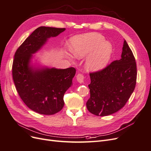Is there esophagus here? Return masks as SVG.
I'll use <instances>...</instances> for the list:
<instances>
[{
    "mask_svg": "<svg viewBox=\"0 0 151 151\" xmlns=\"http://www.w3.org/2000/svg\"><path fill=\"white\" fill-rule=\"evenodd\" d=\"M76 79L79 83H82L84 82V76L83 74H78L76 76Z\"/></svg>",
    "mask_w": 151,
    "mask_h": 151,
    "instance_id": "34e87169",
    "label": "esophagus"
}]
</instances>
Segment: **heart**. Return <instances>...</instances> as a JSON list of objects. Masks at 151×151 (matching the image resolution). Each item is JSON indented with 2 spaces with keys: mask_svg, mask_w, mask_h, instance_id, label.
I'll use <instances>...</instances> for the list:
<instances>
[{
  "mask_svg": "<svg viewBox=\"0 0 151 151\" xmlns=\"http://www.w3.org/2000/svg\"><path fill=\"white\" fill-rule=\"evenodd\" d=\"M72 52L77 58L88 55L86 67L88 70L96 71L107 64L111 57V45L105 42L103 36L90 33L74 36L71 40Z\"/></svg>",
  "mask_w": 151,
  "mask_h": 151,
  "instance_id": "heart-1",
  "label": "heart"
}]
</instances>
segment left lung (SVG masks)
<instances>
[{"label": "left lung", "mask_w": 151, "mask_h": 151, "mask_svg": "<svg viewBox=\"0 0 151 151\" xmlns=\"http://www.w3.org/2000/svg\"><path fill=\"white\" fill-rule=\"evenodd\" d=\"M121 59L103 69L90 72V98L86 103L89 112L107 116L120 110L134 92L137 81L135 59L129 45L123 42Z\"/></svg>", "instance_id": "left-lung-1"}]
</instances>
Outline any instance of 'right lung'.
<instances>
[{
	"instance_id": "obj_1",
	"label": "right lung",
	"mask_w": 151,
	"mask_h": 151,
	"mask_svg": "<svg viewBox=\"0 0 151 151\" xmlns=\"http://www.w3.org/2000/svg\"><path fill=\"white\" fill-rule=\"evenodd\" d=\"M65 30V28L39 27L14 54L12 74L17 93L27 106L42 115H54L63 108V96L72 85L76 70L74 67L35 69L29 66V62L32 54L38 51L48 38L57 36Z\"/></svg>"
}]
</instances>
